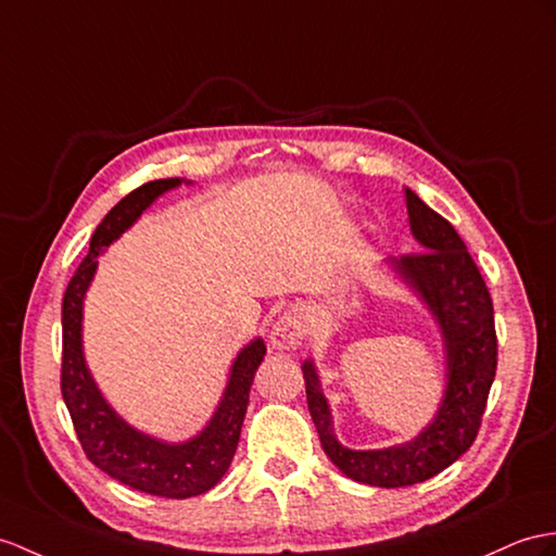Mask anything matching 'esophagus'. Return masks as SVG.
<instances>
[{
  "instance_id": "esophagus-1",
  "label": "esophagus",
  "mask_w": 556,
  "mask_h": 556,
  "mask_svg": "<svg viewBox=\"0 0 556 556\" xmlns=\"http://www.w3.org/2000/svg\"><path fill=\"white\" fill-rule=\"evenodd\" d=\"M306 332H308V325H306L304 308L292 306L274 323V328H270V346L278 351H294L304 342Z\"/></svg>"
}]
</instances>
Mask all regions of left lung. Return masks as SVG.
<instances>
[{"instance_id":"1","label":"left lung","mask_w":556,"mask_h":556,"mask_svg":"<svg viewBox=\"0 0 556 556\" xmlns=\"http://www.w3.org/2000/svg\"><path fill=\"white\" fill-rule=\"evenodd\" d=\"M410 233L422 252L387 256L384 264L434 316L445 349V389L434 419L413 441L380 451H351L337 441L332 413L314 361H304L306 403L325 455L349 479L380 489H401L437 477L469 451L497 368V337L491 292L463 238L405 188Z\"/></svg>"}]
</instances>
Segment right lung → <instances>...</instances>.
Listing matches in <instances>:
<instances>
[{"instance_id":"right-lung-1","label":"right lung","mask_w":556,"mask_h":556,"mask_svg":"<svg viewBox=\"0 0 556 556\" xmlns=\"http://www.w3.org/2000/svg\"><path fill=\"white\" fill-rule=\"evenodd\" d=\"M181 184L184 179L148 181L139 186L137 191L122 198L103 216V222L91 236L89 254L75 270L71 282H67L63 296L61 363V391L65 408L73 417L77 439L83 443L91 463L105 471L108 477L129 485V489L176 500L207 493L231 467L240 441L242 419H245L248 413L250 387L266 354L264 340L256 337L248 346L240 349V354L231 365L224 396L205 429L188 441L169 443L134 429L103 399L85 361L83 314L85 294L99 266V254L108 245H113L127 228H131V224L162 193Z\"/></svg>"}]
</instances>
